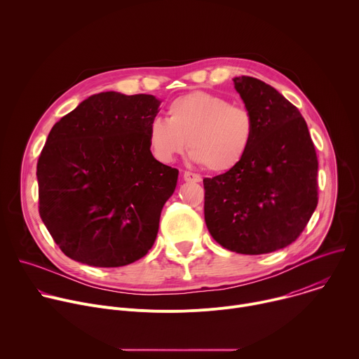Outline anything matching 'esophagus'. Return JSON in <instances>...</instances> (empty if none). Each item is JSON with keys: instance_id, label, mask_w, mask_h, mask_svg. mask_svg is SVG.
<instances>
[{"instance_id": "esophagus-1", "label": "esophagus", "mask_w": 359, "mask_h": 359, "mask_svg": "<svg viewBox=\"0 0 359 359\" xmlns=\"http://www.w3.org/2000/svg\"><path fill=\"white\" fill-rule=\"evenodd\" d=\"M183 179L186 182H201V176L197 175V173H193V172H184L183 173Z\"/></svg>"}]
</instances>
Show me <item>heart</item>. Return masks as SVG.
<instances>
[{"label":"heart","instance_id":"b5f03b06","mask_svg":"<svg viewBox=\"0 0 359 359\" xmlns=\"http://www.w3.org/2000/svg\"><path fill=\"white\" fill-rule=\"evenodd\" d=\"M254 136V118L226 97L203 90L177 96L168 107V121L149 123L147 144L162 163H172L186 150L212 172H229L245 158Z\"/></svg>","mask_w":359,"mask_h":359}]
</instances>
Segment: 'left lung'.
I'll use <instances>...</instances> for the list:
<instances>
[{
	"label": "left lung",
	"mask_w": 359,
	"mask_h": 359,
	"mask_svg": "<svg viewBox=\"0 0 359 359\" xmlns=\"http://www.w3.org/2000/svg\"><path fill=\"white\" fill-rule=\"evenodd\" d=\"M254 118L243 162L204 184V220L212 237L240 254L290 245L318 203V161L299 111L277 89L251 76L233 79Z\"/></svg>",
	"instance_id": "left-lung-1"
}]
</instances>
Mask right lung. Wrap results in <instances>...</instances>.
<instances>
[{
	"instance_id": "1",
	"label": "right lung",
	"mask_w": 359,
	"mask_h": 359,
	"mask_svg": "<svg viewBox=\"0 0 359 359\" xmlns=\"http://www.w3.org/2000/svg\"><path fill=\"white\" fill-rule=\"evenodd\" d=\"M153 95L100 92L50 129L36 165L39 216L69 259L122 267L147 254L179 170L153 158Z\"/></svg>"
}]
</instances>
